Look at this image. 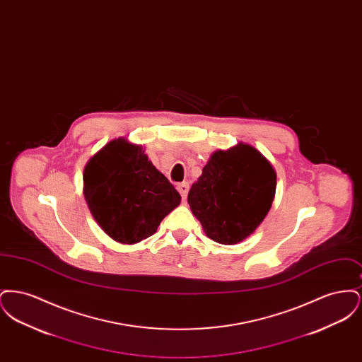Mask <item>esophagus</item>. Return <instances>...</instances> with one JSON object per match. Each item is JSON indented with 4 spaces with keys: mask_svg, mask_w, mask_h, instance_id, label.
Segmentation results:
<instances>
[{
    "mask_svg": "<svg viewBox=\"0 0 362 362\" xmlns=\"http://www.w3.org/2000/svg\"><path fill=\"white\" fill-rule=\"evenodd\" d=\"M177 191L180 192V195H182V198L183 199H186V197H187V192H189V183H180L179 186H177Z\"/></svg>",
    "mask_w": 362,
    "mask_h": 362,
    "instance_id": "1",
    "label": "esophagus"
}]
</instances>
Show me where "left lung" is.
Returning <instances> with one entry per match:
<instances>
[{"label":"left lung","instance_id":"1","mask_svg":"<svg viewBox=\"0 0 362 362\" xmlns=\"http://www.w3.org/2000/svg\"><path fill=\"white\" fill-rule=\"evenodd\" d=\"M272 163L250 144L211 153L189 189L187 202L207 238L238 244L252 235L276 197Z\"/></svg>","mask_w":362,"mask_h":362}]
</instances>
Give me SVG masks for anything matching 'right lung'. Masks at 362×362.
<instances>
[{
    "instance_id": "add662e5",
    "label": "right lung",
    "mask_w": 362,
    "mask_h": 362,
    "mask_svg": "<svg viewBox=\"0 0 362 362\" xmlns=\"http://www.w3.org/2000/svg\"><path fill=\"white\" fill-rule=\"evenodd\" d=\"M83 179L90 214L104 233L122 244L152 236L182 199L142 145L124 137L110 141L92 156Z\"/></svg>"
}]
</instances>
